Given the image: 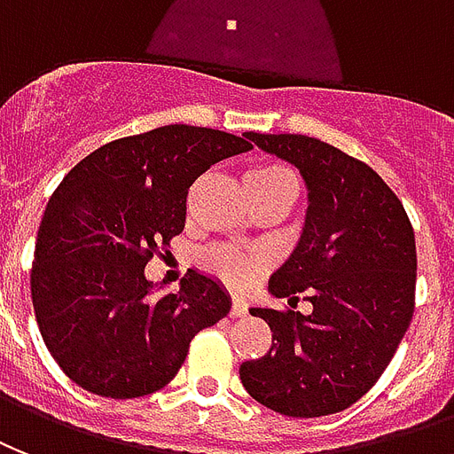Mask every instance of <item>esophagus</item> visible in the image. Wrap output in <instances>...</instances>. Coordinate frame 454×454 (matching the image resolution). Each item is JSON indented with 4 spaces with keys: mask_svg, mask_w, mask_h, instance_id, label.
I'll use <instances>...</instances> for the list:
<instances>
[{
    "mask_svg": "<svg viewBox=\"0 0 454 454\" xmlns=\"http://www.w3.org/2000/svg\"><path fill=\"white\" fill-rule=\"evenodd\" d=\"M230 314L231 317H244V314H247V304L241 302V300H231Z\"/></svg>",
    "mask_w": 454,
    "mask_h": 454,
    "instance_id": "1",
    "label": "esophagus"
}]
</instances>
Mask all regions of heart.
Segmentation results:
<instances>
[{
  "mask_svg": "<svg viewBox=\"0 0 454 454\" xmlns=\"http://www.w3.org/2000/svg\"><path fill=\"white\" fill-rule=\"evenodd\" d=\"M293 181H295L293 171L276 161L256 164L244 174V186L254 188V191L276 188L280 184H293ZM203 263L207 266V270H213L215 276L223 278L231 287H247L259 273V261L251 259L247 254H239V251L227 249V247H215L207 251L203 256Z\"/></svg>",
  "mask_w": 454,
  "mask_h": 454,
  "instance_id": "obj_1",
  "label": "heart"
}]
</instances>
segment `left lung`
<instances>
[{"label":"left lung","instance_id":"1","mask_svg":"<svg viewBox=\"0 0 454 454\" xmlns=\"http://www.w3.org/2000/svg\"><path fill=\"white\" fill-rule=\"evenodd\" d=\"M247 140L304 178L302 234L268 293L290 307L307 293L312 312L251 307L273 343L263 358L241 363V385L283 416L339 413L380 380L411 324L413 227L392 188L346 152L307 135L247 132Z\"/></svg>","mask_w":454,"mask_h":454}]
</instances>
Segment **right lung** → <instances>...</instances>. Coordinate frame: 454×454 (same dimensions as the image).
<instances>
[{"mask_svg":"<svg viewBox=\"0 0 454 454\" xmlns=\"http://www.w3.org/2000/svg\"><path fill=\"white\" fill-rule=\"evenodd\" d=\"M244 137L164 125L94 150L43 213L31 268L35 322L62 372L94 395L135 399L176 377L198 332L227 317L224 287L188 270L159 293L147 261L184 231L193 181Z\"/></svg>","mask_w":454,"mask_h":454,"instance_id":"right-lung-1","label":"right lung"}]
</instances>
